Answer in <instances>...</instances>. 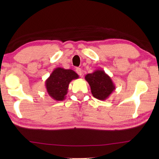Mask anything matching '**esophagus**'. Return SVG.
<instances>
[{"label": "esophagus", "mask_w": 159, "mask_h": 159, "mask_svg": "<svg viewBox=\"0 0 159 159\" xmlns=\"http://www.w3.org/2000/svg\"><path fill=\"white\" fill-rule=\"evenodd\" d=\"M76 73L79 74V76H82V74H83V71H82V70L80 69V68H76Z\"/></svg>", "instance_id": "obj_1"}]
</instances>
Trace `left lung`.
<instances>
[{
    "label": "left lung",
    "mask_w": 159,
    "mask_h": 159,
    "mask_svg": "<svg viewBox=\"0 0 159 159\" xmlns=\"http://www.w3.org/2000/svg\"><path fill=\"white\" fill-rule=\"evenodd\" d=\"M91 87V92L94 98L100 100H105L116 89L111 77L102 70H96L87 74L85 77Z\"/></svg>",
    "instance_id": "1"
}]
</instances>
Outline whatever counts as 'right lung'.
<instances>
[{
	"label": "right lung",
	"mask_w": 159,
	"mask_h": 159,
	"mask_svg": "<svg viewBox=\"0 0 159 159\" xmlns=\"http://www.w3.org/2000/svg\"><path fill=\"white\" fill-rule=\"evenodd\" d=\"M79 78L72 70L57 67L45 81L47 93L53 100L63 101L66 98L70 83Z\"/></svg>",
	"instance_id": "obj_1"
}]
</instances>
